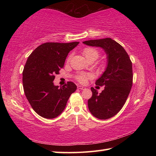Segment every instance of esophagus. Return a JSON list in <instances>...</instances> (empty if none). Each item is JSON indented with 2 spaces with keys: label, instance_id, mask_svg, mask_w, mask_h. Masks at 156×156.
Here are the masks:
<instances>
[{
  "label": "esophagus",
  "instance_id": "1",
  "mask_svg": "<svg viewBox=\"0 0 156 156\" xmlns=\"http://www.w3.org/2000/svg\"><path fill=\"white\" fill-rule=\"evenodd\" d=\"M77 88H78V89H80V90H85V89H86L85 87H82V86H80V85H78V87H77Z\"/></svg>",
  "mask_w": 156,
  "mask_h": 156
}]
</instances>
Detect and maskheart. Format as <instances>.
<instances>
[{
    "label": "heart",
    "mask_w": 156,
    "mask_h": 156,
    "mask_svg": "<svg viewBox=\"0 0 156 156\" xmlns=\"http://www.w3.org/2000/svg\"><path fill=\"white\" fill-rule=\"evenodd\" d=\"M82 54L84 55L85 58L87 59V61L90 60H96L97 59L100 55V53L97 50V49L93 48H86L82 51ZM71 58V56L69 55L67 59V62H69V59ZM103 66L102 64L101 65V66ZM92 77L91 74H80L77 76L76 79L82 84H85L87 82V80Z\"/></svg>",
    "instance_id": "1"
}]
</instances>
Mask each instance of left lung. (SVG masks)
Masks as SVG:
<instances>
[{
  "instance_id": "left-lung-1",
  "label": "left lung",
  "mask_w": 156,
  "mask_h": 156,
  "mask_svg": "<svg viewBox=\"0 0 156 156\" xmlns=\"http://www.w3.org/2000/svg\"><path fill=\"white\" fill-rule=\"evenodd\" d=\"M83 44L102 48L107 55L105 72L95 84L104 90L98 93L91 88L92 96L88 101V109L94 117L108 119L120 111L125 105L133 84L132 62L125 49L111 38L93 39Z\"/></svg>"
}]
</instances>
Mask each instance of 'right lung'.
I'll return each instance as SVG.
<instances>
[{"label": "right lung", "instance_id": "1", "mask_svg": "<svg viewBox=\"0 0 156 156\" xmlns=\"http://www.w3.org/2000/svg\"><path fill=\"white\" fill-rule=\"evenodd\" d=\"M79 42L45 43L29 56L23 72V85L33 109L45 119L57 117L64 111L70 95L77 88L72 82L54 85L55 74L64 67L68 53Z\"/></svg>", "mask_w": 156, "mask_h": 156}]
</instances>
